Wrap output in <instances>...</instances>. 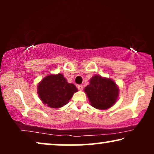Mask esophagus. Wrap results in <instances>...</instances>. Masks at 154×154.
<instances>
[{
  "label": "esophagus",
  "instance_id": "esophagus-1",
  "mask_svg": "<svg viewBox=\"0 0 154 154\" xmlns=\"http://www.w3.org/2000/svg\"><path fill=\"white\" fill-rule=\"evenodd\" d=\"M77 88H78V89H79V90H82L83 89V85H79L77 86Z\"/></svg>",
  "mask_w": 154,
  "mask_h": 154
}]
</instances>
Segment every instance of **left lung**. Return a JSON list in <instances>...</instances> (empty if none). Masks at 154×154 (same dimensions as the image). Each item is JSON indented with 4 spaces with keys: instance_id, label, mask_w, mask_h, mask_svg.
<instances>
[{
    "instance_id": "left-lung-1",
    "label": "left lung",
    "mask_w": 154,
    "mask_h": 154,
    "mask_svg": "<svg viewBox=\"0 0 154 154\" xmlns=\"http://www.w3.org/2000/svg\"><path fill=\"white\" fill-rule=\"evenodd\" d=\"M84 90L92 106L100 110L112 106L119 94V88L113 80L97 75L90 80V85Z\"/></svg>"
}]
</instances>
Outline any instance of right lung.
<instances>
[{
    "mask_svg": "<svg viewBox=\"0 0 154 154\" xmlns=\"http://www.w3.org/2000/svg\"><path fill=\"white\" fill-rule=\"evenodd\" d=\"M77 91L76 87L69 83L62 73L48 75L38 85L40 99L51 108H60L66 105Z\"/></svg>",
    "mask_w": 154,
    "mask_h": 154,
    "instance_id": "obj_1",
    "label": "right lung"
}]
</instances>
